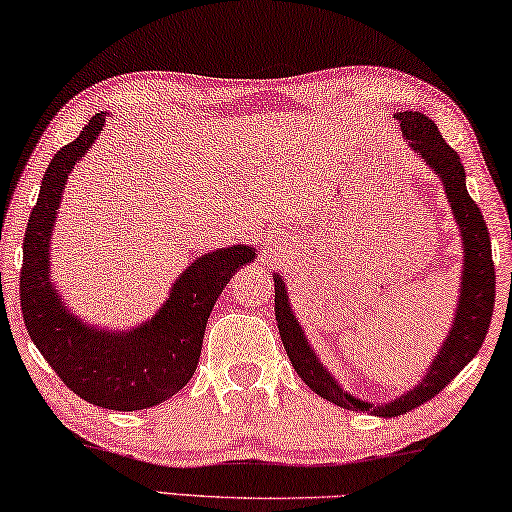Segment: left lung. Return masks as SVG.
Returning <instances> with one entry per match:
<instances>
[{
	"instance_id": "8db88e82",
	"label": "left lung",
	"mask_w": 512,
	"mask_h": 512,
	"mask_svg": "<svg viewBox=\"0 0 512 512\" xmlns=\"http://www.w3.org/2000/svg\"><path fill=\"white\" fill-rule=\"evenodd\" d=\"M396 119L400 121V130H403L407 146L442 180L448 206L453 210L455 224H458L462 235L458 306H455V316L451 327H448L442 348H439L435 359L430 361L421 382L414 384L403 396L389 400V403H368V400L357 398L355 393L345 391L336 382V377L327 371V366L318 359L316 350L311 348L304 327L297 320L293 306H290L286 281L279 274H274V313H277L279 334L283 348L288 352L290 364L306 382V387L329 400V403L343 407V410L368 412L384 416V419L400 416L414 410V407L428 403L476 357V352L481 350L487 336V329H490L494 293H497L494 290L497 279H494L490 233H487L485 219L476 201H471L467 192V176L460 155L446 144L444 137L439 135L435 121H430L426 114L400 112L396 114Z\"/></svg>"
}]
</instances>
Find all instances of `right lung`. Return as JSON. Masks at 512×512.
Masks as SVG:
<instances>
[{
    "label": "right lung",
    "mask_w": 512,
    "mask_h": 512,
    "mask_svg": "<svg viewBox=\"0 0 512 512\" xmlns=\"http://www.w3.org/2000/svg\"><path fill=\"white\" fill-rule=\"evenodd\" d=\"M105 116H93L47 164L22 242L20 304L31 341L70 391L107 410L135 412L164 403L190 382L212 306L256 249L233 245L199 256L155 316L132 329L89 325L70 311L50 279V242L70 171L105 128Z\"/></svg>",
    "instance_id": "right-lung-1"
}]
</instances>
